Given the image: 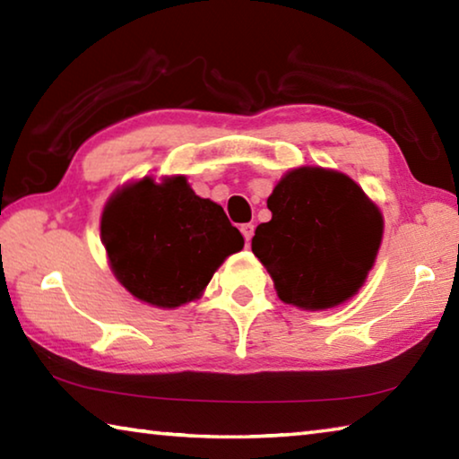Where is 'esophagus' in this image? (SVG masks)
Here are the masks:
<instances>
[{
    "instance_id": "obj_1",
    "label": "esophagus",
    "mask_w": 459,
    "mask_h": 459,
    "mask_svg": "<svg viewBox=\"0 0 459 459\" xmlns=\"http://www.w3.org/2000/svg\"><path fill=\"white\" fill-rule=\"evenodd\" d=\"M240 232H243L247 245H251V238H253V235H255V227H253V224H251V222L243 224V227H240Z\"/></svg>"
}]
</instances>
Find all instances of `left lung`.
Returning a JSON list of instances; mask_svg holds the SVG:
<instances>
[{
	"label": "left lung",
	"mask_w": 459,
	"mask_h": 459,
	"mask_svg": "<svg viewBox=\"0 0 459 459\" xmlns=\"http://www.w3.org/2000/svg\"><path fill=\"white\" fill-rule=\"evenodd\" d=\"M271 221L251 248L279 299L317 312L359 293L377 261L385 221L352 178L317 166L290 169L267 198Z\"/></svg>",
	"instance_id": "8db88e82"
}]
</instances>
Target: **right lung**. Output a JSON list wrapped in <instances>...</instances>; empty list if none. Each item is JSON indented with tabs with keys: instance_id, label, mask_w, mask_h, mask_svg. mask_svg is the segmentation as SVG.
<instances>
[{
	"instance_id": "add662e5",
	"label": "right lung",
	"mask_w": 459,
	"mask_h": 459,
	"mask_svg": "<svg viewBox=\"0 0 459 459\" xmlns=\"http://www.w3.org/2000/svg\"><path fill=\"white\" fill-rule=\"evenodd\" d=\"M100 240L117 281L161 309L198 299L224 259L245 247L222 206L196 196L186 176H145L115 190Z\"/></svg>"
}]
</instances>
